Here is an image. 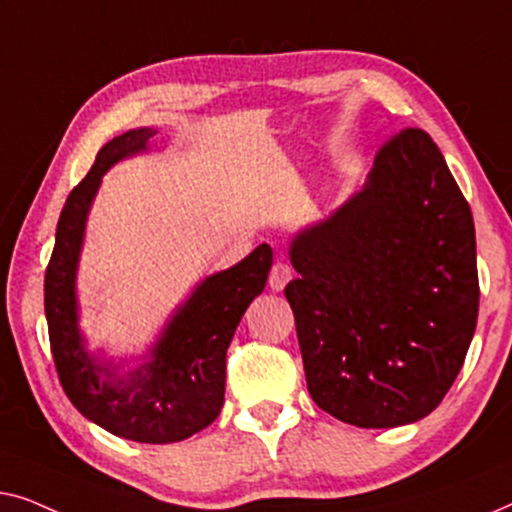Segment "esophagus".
Masks as SVG:
<instances>
[{"instance_id": "obj_1", "label": "esophagus", "mask_w": 512, "mask_h": 512, "mask_svg": "<svg viewBox=\"0 0 512 512\" xmlns=\"http://www.w3.org/2000/svg\"><path fill=\"white\" fill-rule=\"evenodd\" d=\"M292 276H294V271H292L290 264L276 262V264L271 266V273H269V285H271V290L280 292L287 283H290Z\"/></svg>"}]
</instances>
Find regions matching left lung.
<instances>
[{
	"label": "left lung",
	"mask_w": 512,
	"mask_h": 512,
	"mask_svg": "<svg viewBox=\"0 0 512 512\" xmlns=\"http://www.w3.org/2000/svg\"><path fill=\"white\" fill-rule=\"evenodd\" d=\"M290 257L313 401L364 429L429 415L462 371L480 301L471 206L431 136H390L364 190L304 229Z\"/></svg>",
	"instance_id": "obj_1"
}]
</instances>
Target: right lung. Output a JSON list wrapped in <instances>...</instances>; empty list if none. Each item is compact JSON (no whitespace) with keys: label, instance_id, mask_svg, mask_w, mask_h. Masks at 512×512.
<instances>
[{"label":"right lung","instance_id":"obj_1","mask_svg":"<svg viewBox=\"0 0 512 512\" xmlns=\"http://www.w3.org/2000/svg\"><path fill=\"white\" fill-rule=\"evenodd\" d=\"M155 129L141 127L115 136L97 153L88 176L67 197L55 232V248L43 280L48 338L62 390L99 427L136 443H176L206 429L225 403L227 348L273 264L262 243L232 269L206 278L169 327L141 369L115 376L85 352L76 325V264L85 218L106 169L122 157L146 150Z\"/></svg>","mask_w":512,"mask_h":512}]
</instances>
